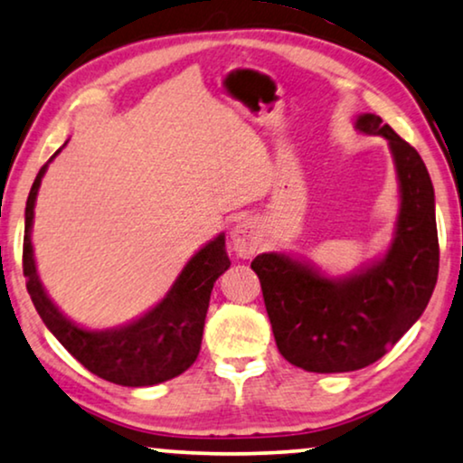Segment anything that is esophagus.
<instances>
[{"instance_id":"1","label":"esophagus","mask_w":463,"mask_h":463,"mask_svg":"<svg viewBox=\"0 0 463 463\" xmlns=\"http://www.w3.org/2000/svg\"><path fill=\"white\" fill-rule=\"evenodd\" d=\"M262 231L256 220L241 218L237 226L232 228V250L239 258H251L260 250Z\"/></svg>"}]
</instances>
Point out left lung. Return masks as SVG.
Returning <instances> with one entry per match:
<instances>
[{"mask_svg": "<svg viewBox=\"0 0 463 463\" xmlns=\"http://www.w3.org/2000/svg\"><path fill=\"white\" fill-rule=\"evenodd\" d=\"M355 127L383 135L396 163L400 213L387 254L343 279L281 251L251 262L277 349L309 373L360 371L383 357L421 317L439 279L434 186L421 156L379 116H357Z\"/></svg>", "mask_w": 463, "mask_h": 463, "instance_id": "8db88e82", "label": "left lung"}]
</instances>
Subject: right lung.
<instances>
[{
  "label": "right lung",
  "instance_id": "right-lung-1",
  "mask_svg": "<svg viewBox=\"0 0 463 463\" xmlns=\"http://www.w3.org/2000/svg\"><path fill=\"white\" fill-rule=\"evenodd\" d=\"M59 152H54L51 160ZM48 163L40 169L31 186L24 207L23 239V273L27 277V292L42 322L80 364L109 383L147 387L188 371L201 351L203 326H205L213 283L231 267L224 235H218L190 258L167 296L146 316L112 330L80 328L48 298L35 269L33 245H31L33 207Z\"/></svg>",
  "mask_w": 463,
  "mask_h": 463
}]
</instances>
